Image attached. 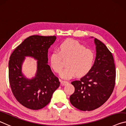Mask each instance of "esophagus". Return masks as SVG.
I'll return each instance as SVG.
<instances>
[{
	"mask_svg": "<svg viewBox=\"0 0 126 126\" xmlns=\"http://www.w3.org/2000/svg\"><path fill=\"white\" fill-rule=\"evenodd\" d=\"M69 83L67 81H63V80H61V85L63 86H64V85H67V84Z\"/></svg>",
	"mask_w": 126,
	"mask_h": 126,
	"instance_id": "34e87169",
	"label": "esophagus"
}]
</instances>
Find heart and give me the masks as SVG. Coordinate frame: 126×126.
<instances>
[{"label":"heart","mask_w":126,"mask_h":126,"mask_svg":"<svg viewBox=\"0 0 126 126\" xmlns=\"http://www.w3.org/2000/svg\"><path fill=\"white\" fill-rule=\"evenodd\" d=\"M63 60L67 61L66 67L61 72L60 76L66 80L78 75L83 77L92 69L95 55L91 49L74 40H67L60 45L59 51H55L50 55V64L55 72L60 73L64 66Z\"/></svg>","instance_id":"1"}]
</instances>
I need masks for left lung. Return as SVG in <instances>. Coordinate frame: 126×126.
<instances>
[{
	"label": "left lung",
	"instance_id": "1",
	"mask_svg": "<svg viewBox=\"0 0 126 126\" xmlns=\"http://www.w3.org/2000/svg\"><path fill=\"white\" fill-rule=\"evenodd\" d=\"M96 57L92 69L80 80L71 84L75 92L70 96L74 107L90 111L102 106L112 94L115 81V67L113 55L107 46L94 38Z\"/></svg>",
	"mask_w": 126,
	"mask_h": 126
}]
</instances>
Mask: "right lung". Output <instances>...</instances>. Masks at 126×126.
<instances>
[{"label":"right lung","mask_w":126,"mask_h":126,"mask_svg":"<svg viewBox=\"0 0 126 126\" xmlns=\"http://www.w3.org/2000/svg\"><path fill=\"white\" fill-rule=\"evenodd\" d=\"M56 39L55 36L33 35L16 47L9 61V80L12 93L22 106L32 110L42 109L50 102L60 82L48 63V49ZM27 56L38 61L35 77L28 79L21 71Z\"/></svg>","instance_id":"obj_1"}]
</instances>
